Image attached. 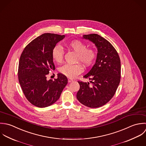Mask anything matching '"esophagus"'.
I'll return each instance as SVG.
<instances>
[{"instance_id": "esophagus-1", "label": "esophagus", "mask_w": 146, "mask_h": 146, "mask_svg": "<svg viewBox=\"0 0 146 146\" xmlns=\"http://www.w3.org/2000/svg\"><path fill=\"white\" fill-rule=\"evenodd\" d=\"M72 81H73V79H72V78H68V82H72Z\"/></svg>"}]
</instances>
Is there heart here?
<instances>
[{"label":"heart","mask_w":146,"mask_h":146,"mask_svg":"<svg viewBox=\"0 0 146 146\" xmlns=\"http://www.w3.org/2000/svg\"><path fill=\"white\" fill-rule=\"evenodd\" d=\"M66 46L77 53L76 61H80L84 66H88L95 61L96 52L92 48H87L85 43L79 40H74L68 42ZM64 50L60 45L55 46L52 51V57L54 60L60 63L63 59ZM82 70V66L79 64H66L60 68L59 72L68 77H74Z\"/></svg>","instance_id":"obj_1"}]
</instances>
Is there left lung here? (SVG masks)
Wrapping results in <instances>:
<instances>
[{"instance_id": "1", "label": "left lung", "mask_w": 146, "mask_h": 146, "mask_svg": "<svg viewBox=\"0 0 146 146\" xmlns=\"http://www.w3.org/2000/svg\"><path fill=\"white\" fill-rule=\"evenodd\" d=\"M95 44L98 54L95 64L84 77L89 82L78 81L80 88L77 94L78 101L85 106L95 108L107 103L114 96L121 78V61L113 46L96 34L83 35Z\"/></svg>"}]
</instances>
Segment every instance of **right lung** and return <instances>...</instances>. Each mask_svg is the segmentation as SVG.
<instances>
[{
    "mask_svg": "<svg viewBox=\"0 0 146 146\" xmlns=\"http://www.w3.org/2000/svg\"><path fill=\"white\" fill-rule=\"evenodd\" d=\"M65 38L51 33H44L29 43L20 58L18 77L23 91L30 103L44 108L55 103L66 84L68 79L61 73L58 78L47 80L51 70L55 69L52 51Z\"/></svg>",
    "mask_w": 146,
    "mask_h": 146,
    "instance_id": "obj_1",
    "label": "right lung"
}]
</instances>
